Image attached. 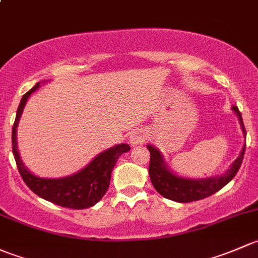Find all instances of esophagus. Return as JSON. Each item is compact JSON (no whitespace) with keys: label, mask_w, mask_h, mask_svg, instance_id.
<instances>
[{"label":"esophagus","mask_w":258,"mask_h":258,"mask_svg":"<svg viewBox=\"0 0 258 258\" xmlns=\"http://www.w3.org/2000/svg\"><path fill=\"white\" fill-rule=\"evenodd\" d=\"M145 132H143L142 129H135L134 132L130 134L129 137V143L133 145V147H135V145H139L142 144L143 142L145 140Z\"/></svg>","instance_id":"1"}]
</instances>
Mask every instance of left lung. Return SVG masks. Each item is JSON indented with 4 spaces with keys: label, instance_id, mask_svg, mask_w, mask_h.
<instances>
[{
    "label": "left lung",
    "instance_id": "obj_1",
    "mask_svg": "<svg viewBox=\"0 0 258 258\" xmlns=\"http://www.w3.org/2000/svg\"><path fill=\"white\" fill-rule=\"evenodd\" d=\"M231 109L237 115L243 137L246 138V130L240 110L237 107H232ZM147 147L150 151L149 175H150L151 184L155 187V190L169 200L176 201V203H191V201H198L214 195L235 177L242 164L246 144H243L240 155L224 174L220 176L205 177V179H191V177H184L175 174L172 170L169 169L164 155L158 148L151 144H148Z\"/></svg>",
    "mask_w": 258,
    "mask_h": 258
}]
</instances>
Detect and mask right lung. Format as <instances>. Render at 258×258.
Listing matches in <instances>:
<instances>
[{
  "mask_svg": "<svg viewBox=\"0 0 258 258\" xmlns=\"http://www.w3.org/2000/svg\"><path fill=\"white\" fill-rule=\"evenodd\" d=\"M39 86L41 83H37L22 97L12 128V151L21 176L26 185L36 195L49 203L74 210L92 208L95 204L99 203L103 196L105 195L108 187H109L111 171H113L119 156L123 153H128L130 147L128 144H118L115 147L107 149L98 154L88 165L70 176L50 179V177H41L34 175L23 164L20 153H18L17 126L28 98L32 93L39 88Z\"/></svg>",
  "mask_w": 258,
  "mask_h": 258,
  "instance_id": "right-lung-1",
  "label": "right lung"
}]
</instances>
